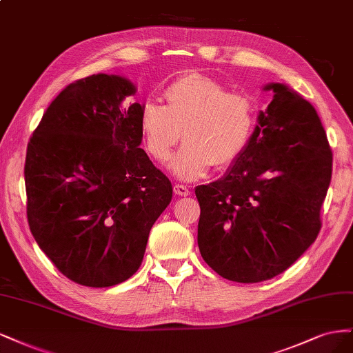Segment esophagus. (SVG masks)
Returning <instances> with one entry per match:
<instances>
[{"label":"esophagus","mask_w":353,"mask_h":353,"mask_svg":"<svg viewBox=\"0 0 353 353\" xmlns=\"http://www.w3.org/2000/svg\"><path fill=\"white\" fill-rule=\"evenodd\" d=\"M174 193H177V195H180V196H188V195H190V189L186 186V185H174Z\"/></svg>","instance_id":"1"}]
</instances>
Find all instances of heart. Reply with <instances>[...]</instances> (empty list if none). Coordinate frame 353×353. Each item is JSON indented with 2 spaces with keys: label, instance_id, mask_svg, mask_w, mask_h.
<instances>
[{
  "label": "heart",
  "instance_id": "1",
  "mask_svg": "<svg viewBox=\"0 0 353 353\" xmlns=\"http://www.w3.org/2000/svg\"><path fill=\"white\" fill-rule=\"evenodd\" d=\"M164 98L167 107L145 101L141 108L143 148L152 160H168L181 132L186 143L168 165L180 179L201 177L212 164L223 168L242 155L256 120L251 97L190 73L168 85Z\"/></svg>",
  "mask_w": 353,
  "mask_h": 353
}]
</instances>
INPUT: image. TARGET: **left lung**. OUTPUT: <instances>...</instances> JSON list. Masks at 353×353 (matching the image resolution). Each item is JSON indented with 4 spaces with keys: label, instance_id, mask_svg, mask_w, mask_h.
Returning <instances> with one entry per match:
<instances>
[{
    "label": "left lung",
    "instance_id": "1",
    "mask_svg": "<svg viewBox=\"0 0 353 353\" xmlns=\"http://www.w3.org/2000/svg\"><path fill=\"white\" fill-rule=\"evenodd\" d=\"M227 174L195 193L198 246L221 277L258 283L288 270L316 239L333 154L308 101L281 83Z\"/></svg>",
    "mask_w": 353,
    "mask_h": 353
}]
</instances>
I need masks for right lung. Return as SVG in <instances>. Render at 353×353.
Masks as SVG:
<instances>
[{
  "label": "right lung",
  "instance_id": "obj_1",
  "mask_svg": "<svg viewBox=\"0 0 353 353\" xmlns=\"http://www.w3.org/2000/svg\"><path fill=\"white\" fill-rule=\"evenodd\" d=\"M116 74L67 85L30 136L26 212L37 243L61 274L108 288L138 271L173 188L139 148L142 105Z\"/></svg>",
  "mask_w": 353,
  "mask_h": 353
}]
</instances>
